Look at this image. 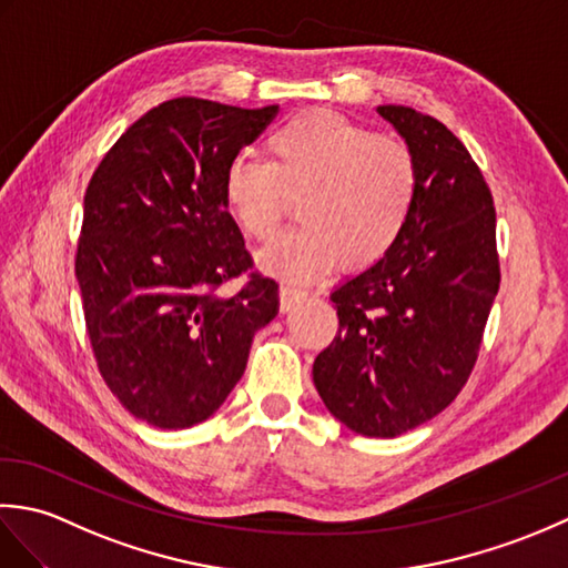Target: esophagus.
Listing matches in <instances>:
<instances>
[{
	"label": "esophagus",
	"mask_w": 568,
	"mask_h": 568,
	"mask_svg": "<svg viewBox=\"0 0 568 568\" xmlns=\"http://www.w3.org/2000/svg\"><path fill=\"white\" fill-rule=\"evenodd\" d=\"M303 300H307V291H305V287H297V285H291V283L281 285V307H283L285 312L303 303Z\"/></svg>",
	"instance_id": "1"
}]
</instances>
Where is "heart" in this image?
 <instances>
[{
	"label": "heart",
	"mask_w": 568,
	"mask_h": 568,
	"mask_svg": "<svg viewBox=\"0 0 568 568\" xmlns=\"http://www.w3.org/2000/svg\"><path fill=\"white\" fill-rule=\"evenodd\" d=\"M271 161L236 153L222 195L229 214L253 239H268L297 202L300 224L273 236L258 265L285 281H312L344 261L346 268L378 263L403 236L419 195V171L405 143L334 112H312L277 126Z\"/></svg>",
	"instance_id": "b5f03b06"
}]
</instances>
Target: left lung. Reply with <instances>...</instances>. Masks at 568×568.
<instances>
[{
	"mask_svg": "<svg viewBox=\"0 0 568 568\" xmlns=\"http://www.w3.org/2000/svg\"><path fill=\"white\" fill-rule=\"evenodd\" d=\"M413 151L419 195L403 236L329 295L339 334L312 366L329 413L364 437H397L449 407L478 358L500 287L493 195L434 116L383 104Z\"/></svg>",
	"mask_w": 568,
	"mask_h": 568,
	"instance_id": "1",
	"label": "left lung"
}]
</instances>
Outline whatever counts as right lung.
I'll list each match as a JSON object with an SVG mask.
<instances>
[{
  "label": "right lung",
  "mask_w": 568,
  "mask_h": 568,
  "mask_svg": "<svg viewBox=\"0 0 568 568\" xmlns=\"http://www.w3.org/2000/svg\"><path fill=\"white\" fill-rule=\"evenodd\" d=\"M277 104L168 100L131 124L84 192L75 275L104 383L159 429L200 425L244 376L253 334L277 315V283L251 268L222 180Z\"/></svg>",
  "instance_id": "1"
}]
</instances>
